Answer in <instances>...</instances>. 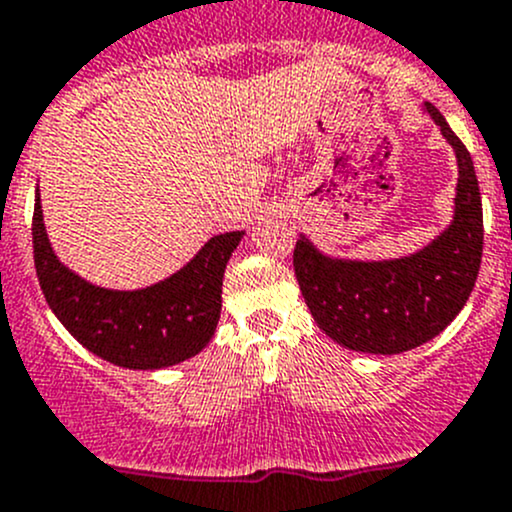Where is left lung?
<instances>
[{"instance_id":"left-lung-1","label":"left lung","mask_w":512,"mask_h":512,"mask_svg":"<svg viewBox=\"0 0 512 512\" xmlns=\"http://www.w3.org/2000/svg\"><path fill=\"white\" fill-rule=\"evenodd\" d=\"M458 156L453 224L418 254L396 261H341L296 241L293 271L306 306L341 346L363 353L411 351L438 336L460 313L475 286L483 256V204L473 159L448 121L426 101Z\"/></svg>"}]
</instances>
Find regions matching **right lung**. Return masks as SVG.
<instances>
[{"mask_svg":"<svg viewBox=\"0 0 512 512\" xmlns=\"http://www.w3.org/2000/svg\"><path fill=\"white\" fill-rule=\"evenodd\" d=\"M241 236L244 231L214 236L166 281L141 291H109L59 263L44 231L39 194L34 199V266L49 308L84 348L134 371L174 366L211 341L221 316L226 263Z\"/></svg>","mask_w":512,"mask_h":512,"instance_id":"1","label":"right lung"}]
</instances>
